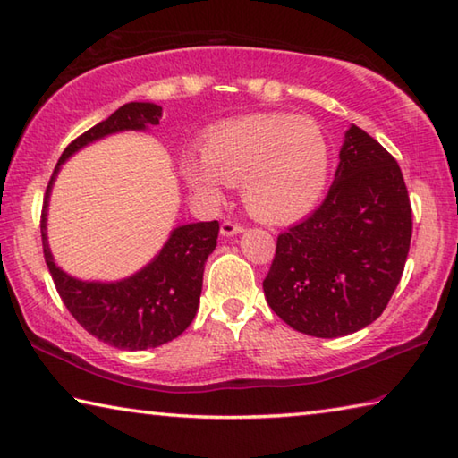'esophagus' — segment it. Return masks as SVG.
Segmentation results:
<instances>
[{
	"label": "esophagus",
	"instance_id": "34e87169",
	"mask_svg": "<svg viewBox=\"0 0 458 458\" xmlns=\"http://www.w3.org/2000/svg\"><path fill=\"white\" fill-rule=\"evenodd\" d=\"M242 230H244V226H242V224H238L236 220H224L222 226H220L222 236H236Z\"/></svg>",
	"mask_w": 458,
	"mask_h": 458
}]
</instances>
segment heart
<instances>
[{"mask_svg": "<svg viewBox=\"0 0 458 458\" xmlns=\"http://www.w3.org/2000/svg\"><path fill=\"white\" fill-rule=\"evenodd\" d=\"M201 159H188L185 180L201 193L242 185L254 218L293 222L321 199L329 177V143L315 121L293 114H252L212 127Z\"/></svg>", "mask_w": 458, "mask_h": 458, "instance_id": "b5f03b06", "label": "heart"}]
</instances>
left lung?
I'll use <instances>...</instances> for the list:
<instances>
[{
  "label": "left lung",
  "mask_w": 458,
  "mask_h": 458,
  "mask_svg": "<svg viewBox=\"0 0 458 458\" xmlns=\"http://www.w3.org/2000/svg\"><path fill=\"white\" fill-rule=\"evenodd\" d=\"M339 159L321 206L278 234L262 281L270 309L313 337H341L374 323L396 291L412 238L398 161L355 125Z\"/></svg>",
  "instance_id": "8db88e82"
}]
</instances>
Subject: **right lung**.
<instances>
[{
    "label": "right lung",
    "instance_id": "obj_1",
    "mask_svg": "<svg viewBox=\"0 0 458 458\" xmlns=\"http://www.w3.org/2000/svg\"><path fill=\"white\" fill-rule=\"evenodd\" d=\"M161 106L127 103L66 147L44 196L40 216L44 260L62 303L90 335L119 350H147L164 345L188 329L198 311L204 265L216 248L220 224L196 222L175 228L161 252L137 275L119 283H84L54 265L46 240V206L60 165L81 147L100 137L129 129L159 125Z\"/></svg>",
    "mask_w": 458,
    "mask_h": 458
}]
</instances>
